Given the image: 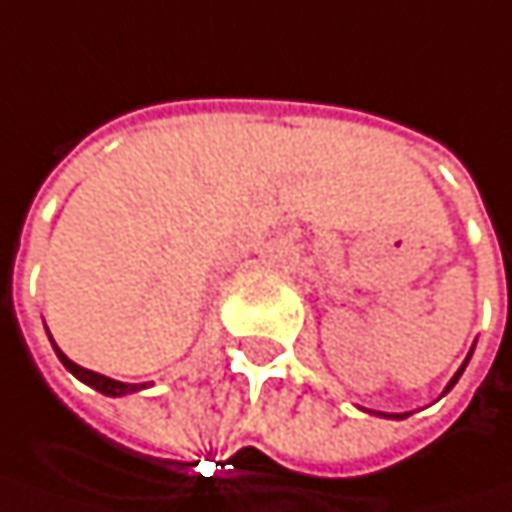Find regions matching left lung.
<instances>
[{
  "label": "left lung",
  "instance_id": "1",
  "mask_svg": "<svg viewBox=\"0 0 512 512\" xmlns=\"http://www.w3.org/2000/svg\"><path fill=\"white\" fill-rule=\"evenodd\" d=\"M472 351H475V346H472ZM472 351L466 354V360L460 363V369L454 372V378H451V381L445 384V390H442V395L448 393V390H451V387H454V384L460 381V375H463V369H466V363H469V357H472ZM360 410H366V407H360ZM366 413H375V416H384V419H407V416H410V413H378V410H366Z\"/></svg>",
  "mask_w": 512,
  "mask_h": 512
}]
</instances>
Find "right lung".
Returning <instances> with one entry per match:
<instances>
[{
    "instance_id": "obj_1",
    "label": "right lung",
    "mask_w": 512,
    "mask_h": 512,
    "mask_svg": "<svg viewBox=\"0 0 512 512\" xmlns=\"http://www.w3.org/2000/svg\"><path fill=\"white\" fill-rule=\"evenodd\" d=\"M46 334H49V328H46ZM49 340H52V334H49ZM52 349L58 354V360L64 363V369L72 372L81 384H87V387H93L96 393L102 395H111V398H122V395H131V393H140V390H146L149 384H125V381H114V378H108V375H99V372H90V369H84V366H78V363H72L70 357L64 354V351L58 349V343L52 340Z\"/></svg>"
}]
</instances>
